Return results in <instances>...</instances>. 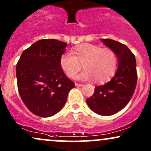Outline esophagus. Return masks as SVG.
I'll return each instance as SVG.
<instances>
[{
    "label": "esophagus",
    "mask_w": 151,
    "mask_h": 151,
    "mask_svg": "<svg viewBox=\"0 0 151 151\" xmlns=\"http://www.w3.org/2000/svg\"><path fill=\"white\" fill-rule=\"evenodd\" d=\"M75 85L77 87H82V86H84L83 84H80V83H75Z\"/></svg>",
    "instance_id": "34e87169"
}]
</instances>
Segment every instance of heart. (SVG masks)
Here are the masks:
<instances>
[{
  "instance_id": "1",
  "label": "heart",
  "mask_w": 151,
  "mask_h": 151,
  "mask_svg": "<svg viewBox=\"0 0 151 151\" xmlns=\"http://www.w3.org/2000/svg\"><path fill=\"white\" fill-rule=\"evenodd\" d=\"M61 68L70 78H74L82 69L85 70L78 79L89 80L92 78L97 82H106L114 75L117 66V55L114 50L90 43L77 45L61 55Z\"/></svg>"
}]
</instances>
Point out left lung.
I'll return each mask as SVG.
<instances>
[{
    "mask_svg": "<svg viewBox=\"0 0 151 151\" xmlns=\"http://www.w3.org/2000/svg\"><path fill=\"white\" fill-rule=\"evenodd\" d=\"M102 40L116 54L118 69L109 82L95 88L94 93L86 102L96 113L111 116L123 109L133 96L137 81L136 60L127 45L111 39Z\"/></svg>",
    "mask_w": 151,
    "mask_h": 151,
    "instance_id": "obj_1",
    "label": "left lung"
}]
</instances>
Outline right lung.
Masks as SVG:
<instances>
[{"label":"right lung","instance_id":"add662e5","mask_svg":"<svg viewBox=\"0 0 151 151\" xmlns=\"http://www.w3.org/2000/svg\"><path fill=\"white\" fill-rule=\"evenodd\" d=\"M66 45L55 39L40 40L24 50L17 63L20 97L30 111L39 116L58 113L75 87L60 64Z\"/></svg>","mask_w":151,"mask_h":151}]
</instances>
